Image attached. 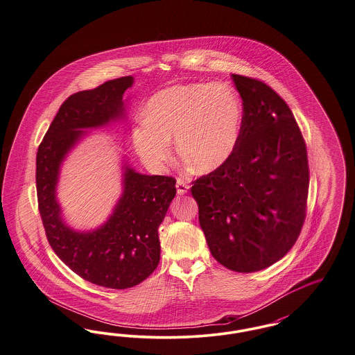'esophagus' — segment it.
<instances>
[{"instance_id": "esophagus-1", "label": "esophagus", "mask_w": 355, "mask_h": 355, "mask_svg": "<svg viewBox=\"0 0 355 355\" xmlns=\"http://www.w3.org/2000/svg\"><path fill=\"white\" fill-rule=\"evenodd\" d=\"M175 187H177V193L181 194V196L187 193V190H189V185H187V182H186L184 178H178V180H177V185H175Z\"/></svg>"}]
</instances>
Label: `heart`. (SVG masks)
Listing matches in <instances>:
<instances>
[{
	"label": "heart",
	"instance_id": "heart-1",
	"mask_svg": "<svg viewBox=\"0 0 355 355\" xmlns=\"http://www.w3.org/2000/svg\"><path fill=\"white\" fill-rule=\"evenodd\" d=\"M242 105L236 92L222 84L169 86L150 98L145 121L133 133L144 162L158 166L171 155L175 137L180 155L197 173H210L236 150Z\"/></svg>",
	"mask_w": 355,
	"mask_h": 355
}]
</instances>
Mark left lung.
I'll list each match as a JSON object with an SVG mask.
<instances>
[{
    "label": "left lung",
    "mask_w": 355,
    "mask_h": 355,
    "mask_svg": "<svg viewBox=\"0 0 355 355\" xmlns=\"http://www.w3.org/2000/svg\"><path fill=\"white\" fill-rule=\"evenodd\" d=\"M242 98L236 150L193 181L198 220L211 255L238 271L262 270L294 246L309 193L307 150L286 102L261 80L232 74Z\"/></svg>",
    "instance_id": "1"
}]
</instances>
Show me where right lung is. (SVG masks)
<instances>
[{"instance_id":"right-lung-1","label":"right lung","mask_w":355,"mask_h":355,"mask_svg":"<svg viewBox=\"0 0 355 355\" xmlns=\"http://www.w3.org/2000/svg\"><path fill=\"white\" fill-rule=\"evenodd\" d=\"M133 77L106 81L69 96L38 146L37 200L54 253L85 281L107 288H128L145 281L159 262L158 227L175 196V178L145 175L125 166L123 193L100 229L76 232L61 217L55 200L60 166L87 128L123 116L122 96Z\"/></svg>"}]
</instances>
